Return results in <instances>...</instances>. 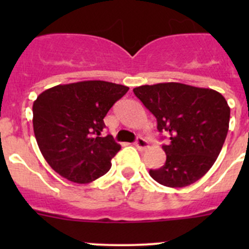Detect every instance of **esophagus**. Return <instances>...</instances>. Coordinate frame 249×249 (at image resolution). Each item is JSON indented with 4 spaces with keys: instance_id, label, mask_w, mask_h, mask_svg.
Returning <instances> with one entry per match:
<instances>
[{
    "instance_id": "esophagus-1",
    "label": "esophagus",
    "mask_w": 249,
    "mask_h": 249,
    "mask_svg": "<svg viewBox=\"0 0 249 249\" xmlns=\"http://www.w3.org/2000/svg\"><path fill=\"white\" fill-rule=\"evenodd\" d=\"M135 145H136L140 150H144V149H147L148 142L143 139V137H137L136 142H135Z\"/></svg>"
}]
</instances>
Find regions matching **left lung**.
<instances>
[{"label": "left lung", "instance_id": "obj_1", "mask_svg": "<svg viewBox=\"0 0 249 249\" xmlns=\"http://www.w3.org/2000/svg\"><path fill=\"white\" fill-rule=\"evenodd\" d=\"M134 94L157 118L158 130L169 135L162 145L166 162L149 170L150 177L170 188L199 180L212 167L229 130L230 107L220 92L182 83L141 85Z\"/></svg>", "mask_w": 249, "mask_h": 249}]
</instances>
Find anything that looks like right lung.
<instances>
[{"label":"right lung","mask_w":249,"mask_h":249,"mask_svg":"<svg viewBox=\"0 0 249 249\" xmlns=\"http://www.w3.org/2000/svg\"><path fill=\"white\" fill-rule=\"evenodd\" d=\"M129 88L105 80L60 84L32 106L34 132L46 161L61 177L87 184L109 171L120 144L101 137L104 118Z\"/></svg>","instance_id":"1"}]
</instances>
